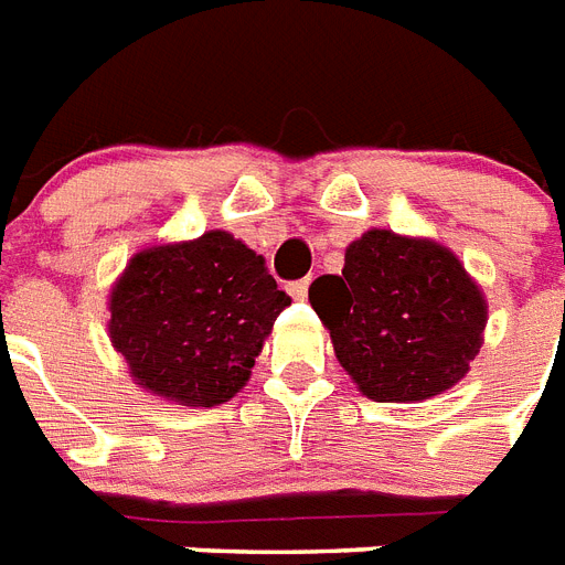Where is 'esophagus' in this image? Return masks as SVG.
Segmentation results:
<instances>
[{"mask_svg": "<svg viewBox=\"0 0 565 565\" xmlns=\"http://www.w3.org/2000/svg\"><path fill=\"white\" fill-rule=\"evenodd\" d=\"M309 282L311 279H295V282H288V295L295 297V300H306V295H309Z\"/></svg>", "mask_w": 565, "mask_h": 565, "instance_id": "obj_1", "label": "esophagus"}]
</instances>
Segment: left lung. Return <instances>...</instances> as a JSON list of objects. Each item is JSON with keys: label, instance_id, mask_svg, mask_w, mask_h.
Returning <instances> with one entry per match:
<instances>
[{"label": "left lung", "instance_id": "1", "mask_svg": "<svg viewBox=\"0 0 565 565\" xmlns=\"http://www.w3.org/2000/svg\"><path fill=\"white\" fill-rule=\"evenodd\" d=\"M335 359L376 403H419L458 385L484 341L487 300L449 247L367 230L344 270L309 288Z\"/></svg>", "mask_w": 565, "mask_h": 565}]
</instances>
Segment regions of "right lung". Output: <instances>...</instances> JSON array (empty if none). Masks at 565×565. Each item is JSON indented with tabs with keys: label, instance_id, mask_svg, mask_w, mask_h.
<instances>
[{
	"label": "right lung",
	"instance_id": "add662e5",
	"mask_svg": "<svg viewBox=\"0 0 565 565\" xmlns=\"http://www.w3.org/2000/svg\"><path fill=\"white\" fill-rule=\"evenodd\" d=\"M291 297L245 242L210 230L139 250L110 291L113 347L148 394L212 408L247 385Z\"/></svg>",
	"mask_w": 565,
	"mask_h": 565
}]
</instances>
